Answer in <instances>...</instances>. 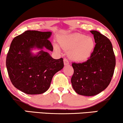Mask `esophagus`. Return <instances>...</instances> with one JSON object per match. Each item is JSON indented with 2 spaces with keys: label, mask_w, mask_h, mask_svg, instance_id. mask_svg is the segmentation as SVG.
<instances>
[{
  "label": "esophagus",
  "mask_w": 123,
  "mask_h": 123,
  "mask_svg": "<svg viewBox=\"0 0 123 123\" xmlns=\"http://www.w3.org/2000/svg\"><path fill=\"white\" fill-rule=\"evenodd\" d=\"M63 63H64L65 65H68L69 64L68 61V60L66 58L63 59Z\"/></svg>",
  "instance_id": "obj_1"
}]
</instances>
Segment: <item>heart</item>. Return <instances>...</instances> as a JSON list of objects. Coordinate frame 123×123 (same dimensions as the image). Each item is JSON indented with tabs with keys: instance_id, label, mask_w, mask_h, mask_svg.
Wrapping results in <instances>:
<instances>
[{
	"instance_id": "1",
	"label": "heart",
	"mask_w": 123,
	"mask_h": 123,
	"mask_svg": "<svg viewBox=\"0 0 123 123\" xmlns=\"http://www.w3.org/2000/svg\"><path fill=\"white\" fill-rule=\"evenodd\" d=\"M61 47L69 51V57L73 61L81 62L88 60L95 48V42L91 37L85 35L73 33L62 36L59 40ZM54 49L60 51V46L54 44Z\"/></svg>"
}]
</instances>
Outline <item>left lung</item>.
Wrapping results in <instances>:
<instances>
[{
    "label": "left lung",
    "instance_id": "left-lung-1",
    "mask_svg": "<svg viewBox=\"0 0 123 123\" xmlns=\"http://www.w3.org/2000/svg\"><path fill=\"white\" fill-rule=\"evenodd\" d=\"M96 43L90 58L83 63H73L72 85L76 93L94 96L108 87L114 73L116 58L108 37L97 31H90Z\"/></svg>",
    "mask_w": 123,
    "mask_h": 123
}]
</instances>
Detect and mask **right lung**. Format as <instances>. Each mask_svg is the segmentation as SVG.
<instances>
[{"label":"right lung","mask_w":123,"mask_h":123,"mask_svg":"<svg viewBox=\"0 0 123 123\" xmlns=\"http://www.w3.org/2000/svg\"><path fill=\"white\" fill-rule=\"evenodd\" d=\"M51 32L26 31L14 38L6 57V67L12 84L27 94L45 92L53 76L63 68L62 58L55 60L46 50L53 51L49 39ZM33 49L39 51L35 55Z\"/></svg>","instance_id":"obj_1"}]
</instances>
